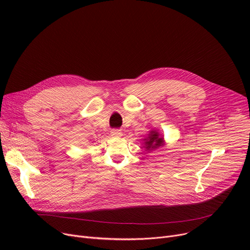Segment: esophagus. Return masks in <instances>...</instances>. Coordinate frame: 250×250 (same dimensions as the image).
<instances>
[{
    "instance_id": "1",
    "label": "esophagus",
    "mask_w": 250,
    "mask_h": 250,
    "mask_svg": "<svg viewBox=\"0 0 250 250\" xmlns=\"http://www.w3.org/2000/svg\"><path fill=\"white\" fill-rule=\"evenodd\" d=\"M123 135L124 134L121 129H113L111 132V136L114 138H121V137H123Z\"/></svg>"
}]
</instances>
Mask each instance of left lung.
<instances>
[{"instance_id":"1","label":"left lung","mask_w":250,"mask_h":250,"mask_svg":"<svg viewBox=\"0 0 250 250\" xmlns=\"http://www.w3.org/2000/svg\"><path fill=\"white\" fill-rule=\"evenodd\" d=\"M143 147L145 148L146 151H152L159 149L165 145V141L162 135L159 134V132L157 129H151L148 136L143 140Z\"/></svg>"}]
</instances>
